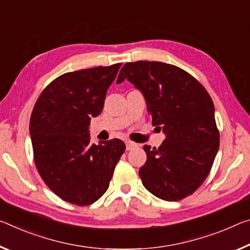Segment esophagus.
<instances>
[{
  "mask_svg": "<svg viewBox=\"0 0 250 250\" xmlns=\"http://www.w3.org/2000/svg\"><path fill=\"white\" fill-rule=\"evenodd\" d=\"M125 146H126V150H133V149H136L137 146H138V145L137 144H134V142H132V141H126L125 142Z\"/></svg>",
  "mask_w": 250,
  "mask_h": 250,
  "instance_id": "esophagus-1",
  "label": "esophagus"
}]
</instances>
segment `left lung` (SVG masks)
<instances>
[{
  "mask_svg": "<svg viewBox=\"0 0 250 250\" xmlns=\"http://www.w3.org/2000/svg\"><path fill=\"white\" fill-rule=\"evenodd\" d=\"M125 80L141 91L152 125L166 134L159 148L145 146L142 184L162 200L192 195L208 177L219 148L215 106L207 90L185 70L156 61L125 63L117 83Z\"/></svg>",
  "mask_w": 250,
  "mask_h": 250,
  "instance_id": "obj_1",
  "label": "left lung"
}]
</instances>
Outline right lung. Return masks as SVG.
<instances>
[{"mask_svg":"<svg viewBox=\"0 0 250 250\" xmlns=\"http://www.w3.org/2000/svg\"><path fill=\"white\" fill-rule=\"evenodd\" d=\"M121 63L68 72L40 94L31 114L35 167L55 195L89 206L106 191L125 150L124 141L90 142L91 118L102 112Z\"/></svg>","mask_w":250,"mask_h":250,"instance_id":"add662e5","label":"right lung"}]
</instances>
